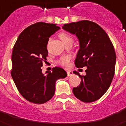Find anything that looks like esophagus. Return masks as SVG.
I'll return each mask as SVG.
<instances>
[{
	"label": "esophagus",
	"mask_w": 126,
	"mask_h": 126,
	"mask_svg": "<svg viewBox=\"0 0 126 126\" xmlns=\"http://www.w3.org/2000/svg\"><path fill=\"white\" fill-rule=\"evenodd\" d=\"M67 76H71L73 75V71H67Z\"/></svg>",
	"instance_id": "1"
}]
</instances>
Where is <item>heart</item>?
I'll return each mask as SVG.
<instances>
[{
	"label": "heart",
	"instance_id": "b5f03b06",
	"mask_svg": "<svg viewBox=\"0 0 126 126\" xmlns=\"http://www.w3.org/2000/svg\"><path fill=\"white\" fill-rule=\"evenodd\" d=\"M59 37L64 45L69 42H73V38L66 33H62L60 34ZM71 57L69 55H66V56L62 57L60 59V60L59 61V64L64 67H68L71 64Z\"/></svg>",
	"mask_w": 126,
	"mask_h": 126
}]
</instances>
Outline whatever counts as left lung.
Masks as SVG:
<instances>
[{
  "label": "left lung",
  "instance_id": "1",
  "mask_svg": "<svg viewBox=\"0 0 126 126\" xmlns=\"http://www.w3.org/2000/svg\"><path fill=\"white\" fill-rule=\"evenodd\" d=\"M62 29L78 39L76 66L86 67L83 76L73 72L81 79L80 85L73 88L74 96L85 103L97 100L107 91L114 76L116 55L112 42L98 24L87 20L65 24Z\"/></svg>",
  "mask_w": 126,
  "mask_h": 126
}]
</instances>
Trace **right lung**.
<instances>
[{
    "instance_id": "1",
    "label": "right lung",
    "mask_w": 126,
    "mask_h": 126,
    "mask_svg": "<svg viewBox=\"0 0 126 126\" xmlns=\"http://www.w3.org/2000/svg\"><path fill=\"white\" fill-rule=\"evenodd\" d=\"M55 24L38 22L30 26L19 34L12 53L11 76L20 94L29 102L42 104L55 94L57 80L67 74L61 67L42 73L47 60L49 38L59 30Z\"/></svg>"
}]
</instances>
